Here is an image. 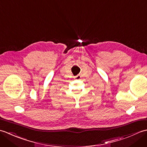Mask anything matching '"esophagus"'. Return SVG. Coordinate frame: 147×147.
Here are the masks:
<instances>
[{
	"mask_svg": "<svg viewBox=\"0 0 147 147\" xmlns=\"http://www.w3.org/2000/svg\"><path fill=\"white\" fill-rule=\"evenodd\" d=\"M81 78H82V76H81L80 74H78V75H77L76 76H75L74 77V78L75 79H77V80H80L81 79Z\"/></svg>",
	"mask_w": 147,
	"mask_h": 147,
	"instance_id": "esophagus-1",
	"label": "esophagus"
}]
</instances>
